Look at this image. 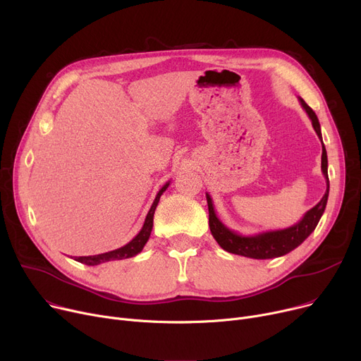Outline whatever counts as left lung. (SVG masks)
<instances>
[{"instance_id":"left-lung-1","label":"left lung","mask_w":361,"mask_h":361,"mask_svg":"<svg viewBox=\"0 0 361 361\" xmlns=\"http://www.w3.org/2000/svg\"><path fill=\"white\" fill-rule=\"evenodd\" d=\"M298 101H300L302 109L307 112V116L312 120V126L316 131V135L322 142V131H320V124H319L317 116L314 114V111L301 98H298ZM322 145H324V142H322ZM322 173H324V176L326 178V192L314 207H312L310 211H307L305 214V216H302L297 224L288 226V228L275 230V231H264V233H259L255 235H243V234H238V233L230 230L228 226H225L215 214L214 202H212L211 196L206 193L207 209H209V226H211V233H212L214 238L216 240V243L225 252L233 253V255H240L244 257H252V259H274V257H279V256H283V255L293 252L314 231L319 219L325 212L328 196H329L328 157H326L325 146H322Z\"/></svg>"}]
</instances>
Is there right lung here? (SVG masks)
<instances>
[{
	"mask_svg": "<svg viewBox=\"0 0 361 361\" xmlns=\"http://www.w3.org/2000/svg\"><path fill=\"white\" fill-rule=\"evenodd\" d=\"M171 181L165 183L162 185L161 190L158 192L154 203H152L150 209L146 215V219H145V224L142 226V230L139 231V234L133 238L131 241H128L126 245H123V247L120 249H116L112 252H106V253H101V255H94V256H80V257H75L74 260H78L80 263H85V264H89V267H94V264H101V263H105V262H111V260H121V259H128V257H133L139 255L145 244L147 243L149 237H150V233H152V226H154V214H155V209L158 206V202L162 196V193L166 190L168 185H169Z\"/></svg>",
	"mask_w": 361,
	"mask_h": 361,
	"instance_id": "add662e5",
	"label": "right lung"
}]
</instances>
